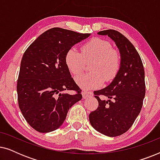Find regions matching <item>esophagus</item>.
<instances>
[{
    "label": "esophagus",
    "mask_w": 160,
    "mask_h": 160,
    "mask_svg": "<svg viewBox=\"0 0 160 160\" xmlns=\"http://www.w3.org/2000/svg\"><path fill=\"white\" fill-rule=\"evenodd\" d=\"M92 95H93V94L91 92L84 91L82 92V96H83V98H84V99H86V98L91 97V96H92Z\"/></svg>",
    "instance_id": "1"
}]
</instances>
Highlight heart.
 <instances>
[{"label":"heart","mask_w":160,"mask_h":160,"mask_svg":"<svg viewBox=\"0 0 160 160\" xmlns=\"http://www.w3.org/2000/svg\"><path fill=\"white\" fill-rule=\"evenodd\" d=\"M93 60L89 70L92 72L76 77L78 86L84 89L99 87L103 80L111 82L119 71L121 63L119 53L108 41L95 38L85 43L81 48V53L71 49L65 55V62L69 71L74 76L78 75L84 68L86 62Z\"/></svg>","instance_id":"obj_1"}]
</instances>
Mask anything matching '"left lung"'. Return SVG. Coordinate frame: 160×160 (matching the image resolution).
Instances as JSON below:
<instances>
[{
  "mask_svg": "<svg viewBox=\"0 0 160 160\" xmlns=\"http://www.w3.org/2000/svg\"><path fill=\"white\" fill-rule=\"evenodd\" d=\"M115 41L121 54L119 71L106 88L94 92L98 107L89 115L92 128L109 137L126 132L141 112L146 93L145 73L143 62L132 43L115 30L98 32ZM100 96L108 101L101 100Z\"/></svg>",
  "mask_w": 160,
  "mask_h": 160,
  "instance_id": "obj_1",
  "label": "left lung"
}]
</instances>
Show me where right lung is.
<instances>
[{"label":"right lung","instance_id":"1","mask_svg":"<svg viewBox=\"0 0 160 160\" xmlns=\"http://www.w3.org/2000/svg\"><path fill=\"white\" fill-rule=\"evenodd\" d=\"M89 35L53 28L38 37L24 53L17 84L18 104L26 121L38 132L60 128L69 108L82 100V90L71 77L65 55ZM68 90L76 93H65Z\"/></svg>","mask_w":160,"mask_h":160}]
</instances>
